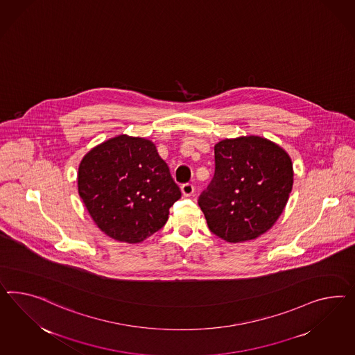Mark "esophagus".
Segmentation results:
<instances>
[{
    "label": "esophagus",
    "instance_id": "esophagus-1",
    "mask_svg": "<svg viewBox=\"0 0 355 355\" xmlns=\"http://www.w3.org/2000/svg\"><path fill=\"white\" fill-rule=\"evenodd\" d=\"M181 191H182L183 196H192L193 193V186L191 183H184L181 186Z\"/></svg>",
    "mask_w": 355,
    "mask_h": 355
}]
</instances>
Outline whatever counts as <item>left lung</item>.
I'll use <instances>...</instances> for the list:
<instances>
[{"mask_svg":"<svg viewBox=\"0 0 355 355\" xmlns=\"http://www.w3.org/2000/svg\"><path fill=\"white\" fill-rule=\"evenodd\" d=\"M216 173L199 205L213 234L227 243L257 239L278 220L293 187L287 151L259 135L214 144Z\"/></svg>","mask_w":355,"mask_h":355,"instance_id":"8db88e82","label":"left lung"}]
</instances>
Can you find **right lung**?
Segmentation results:
<instances>
[{"instance_id": "obj_1", "label": "right lung", "mask_w": 355, "mask_h": 355, "mask_svg": "<svg viewBox=\"0 0 355 355\" xmlns=\"http://www.w3.org/2000/svg\"><path fill=\"white\" fill-rule=\"evenodd\" d=\"M77 189L99 230L129 244L160 230L181 198L153 141L126 135L107 139L83 157Z\"/></svg>"}]
</instances>
